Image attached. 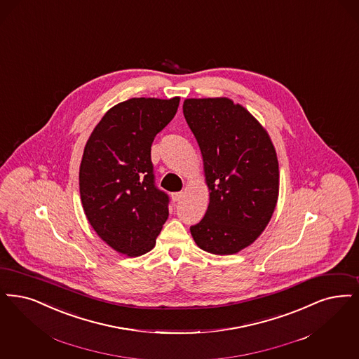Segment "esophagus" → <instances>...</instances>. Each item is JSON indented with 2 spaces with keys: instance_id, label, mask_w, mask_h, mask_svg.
<instances>
[{
  "instance_id": "1",
  "label": "esophagus",
  "mask_w": 359,
  "mask_h": 359,
  "mask_svg": "<svg viewBox=\"0 0 359 359\" xmlns=\"http://www.w3.org/2000/svg\"><path fill=\"white\" fill-rule=\"evenodd\" d=\"M183 198H184V192H173L172 194L173 201H180Z\"/></svg>"
}]
</instances>
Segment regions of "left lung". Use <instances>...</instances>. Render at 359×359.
<instances>
[{
    "instance_id": "obj_1",
    "label": "left lung",
    "mask_w": 359,
    "mask_h": 359,
    "mask_svg": "<svg viewBox=\"0 0 359 359\" xmlns=\"http://www.w3.org/2000/svg\"><path fill=\"white\" fill-rule=\"evenodd\" d=\"M187 124L201 148L210 204L191 235L201 250L232 255L267 227L279 195V164L267 130L227 97L187 99Z\"/></svg>"
}]
</instances>
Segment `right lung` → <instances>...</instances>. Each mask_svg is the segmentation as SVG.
I'll list each match as a JSON object with an SVG mask.
<instances>
[{"instance_id":"add662e5","label":"right lung","mask_w":359,"mask_h":359,"mask_svg":"<svg viewBox=\"0 0 359 359\" xmlns=\"http://www.w3.org/2000/svg\"><path fill=\"white\" fill-rule=\"evenodd\" d=\"M180 97H133L112 107L90 133L80 165L86 219L115 251H151L168 219V195L155 186L151 145Z\"/></svg>"}]
</instances>
